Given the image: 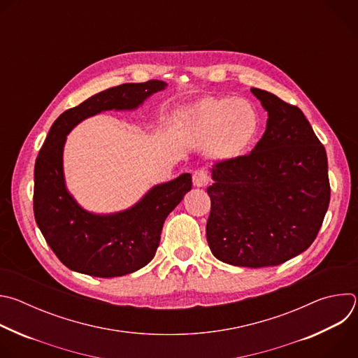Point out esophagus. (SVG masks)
<instances>
[{"instance_id": "obj_1", "label": "esophagus", "mask_w": 358, "mask_h": 358, "mask_svg": "<svg viewBox=\"0 0 358 358\" xmlns=\"http://www.w3.org/2000/svg\"><path fill=\"white\" fill-rule=\"evenodd\" d=\"M192 182L195 187H203L210 182V176L203 169L195 170L192 174Z\"/></svg>"}]
</instances>
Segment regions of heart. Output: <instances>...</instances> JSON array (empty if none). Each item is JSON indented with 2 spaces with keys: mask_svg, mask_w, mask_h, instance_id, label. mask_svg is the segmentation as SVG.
Here are the masks:
<instances>
[{
  "mask_svg": "<svg viewBox=\"0 0 358 358\" xmlns=\"http://www.w3.org/2000/svg\"><path fill=\"white\" fill-rule=\"evenodd\" d=\"M182 124L194 140L211 144L220 156L238 151L253 136L258 117L245 100L234 97L206 99L181 115Z\"/></svg>",
  "mask_w": 358,
  "mask_h": 358,
  "instance_id": "1",
  "label": "heart"
}]
</instances>
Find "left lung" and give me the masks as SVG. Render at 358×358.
<instances>
[{
  "instance_id": "obj_1",
  "label": "left lung",
  "mask_w": 358,
  "mask_h": 358,
  "mask_svg": "<svg viewBox=\"0 0 358 358\" xmlns=\"http://www.w3.org/2000/svg\"><path fill=\"white\" fill-rule=\"evenodd\" d=\"M268 112L249 155L217 162L207 188V241L214 257L246 268L280 265L316 239L330 202L324 145L303 112L252 87Z\"/></svg>"
}]
</instances>
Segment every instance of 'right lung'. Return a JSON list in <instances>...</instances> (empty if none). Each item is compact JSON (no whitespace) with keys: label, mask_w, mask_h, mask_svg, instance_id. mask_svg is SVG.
Returning <instances> with one entry per match:
<instances>
[{"label":"right lung","mask_w":358,"mask_h":358,"mask_svg":"<svg viewBox=\"0 0 358 358\" xmlns=\"http://www.w3.org/2000/svg\"><path fill=\"white\" fill-rule=\"evenodd\" d=\"M167 86L163 80L123 83L64 112L50 127L35 162L34 215L45 241L71 271L115 278L145 266L160 243L163 224L192 187L191 174L152 187L131 208L96 215L68 192L64 178L66 134L86 117L105 110H131Z\"/></svg>","instance_id":"obj_1"}]
</instances>
